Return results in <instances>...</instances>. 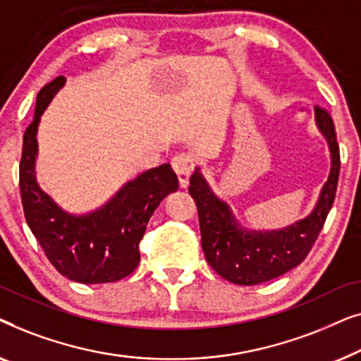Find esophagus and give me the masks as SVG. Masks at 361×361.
<instances>
[{"label":"esophagus","mask_w":361,"mask_h":361,"mask_svg":"<svg viewBox=\"0 0 361 361\" xmlns=\"http://www.w3.org/2000/svg\"><path fill=\"white\" fill-rule=\"evenodd\" d=\"M172 169L177 174V179H179V185L184 189V187L189 185V179L192 174V167H190V159L184 154L176 156L172 159Z\"/></svg>","instance_id":"esophagus-1"}]
</instances>
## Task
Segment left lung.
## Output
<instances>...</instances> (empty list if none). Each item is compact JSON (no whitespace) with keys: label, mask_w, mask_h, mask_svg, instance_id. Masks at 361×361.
I'll return each instance as SVG.
<instances>
[{"label":"left lung","mask_w":361,"mask_h":361,"mask_svg":"<svg viewBox=\"0 0 361 361\" xmlns=\"http://www.w3.org/2000/svg\"><path fill=\"white\" fill-rule=\"evenodd\" d=\"M315 121L329 142V179L322 187L317 204L305 219L279 230H248L236 221L226 202L219 199L195 167L189 192L197 204L200 221L202 248L216 274L240 286L271 281L302 263L322 230L335 200L340 172V151L332 116L315 106Z\"/></svg>","instance_id":"obj_1"}]
</instances>
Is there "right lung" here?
<instances>
[{
    "label": "right lung",
    "instance_id": "obj_1",
    "mask_svg": "<svg viewBox=\"0 0 361 361\" xmlns=\"http://www.w3.org/2000/svg\"><path fill=\"white\" fill-rule=\"evenodd\" d=\"M66 77L54 78L37 93L34 120L23 137L19 189L24 216L54 268L82 284L113 283L140 264V241L147 221L166 195L179 189L169 164L142 172L110 200L83 215L68 214L36 180L37 126Z\"/></svg>",
    "mask_w": 361,
    "mask_h": 361
}]
</instances>
